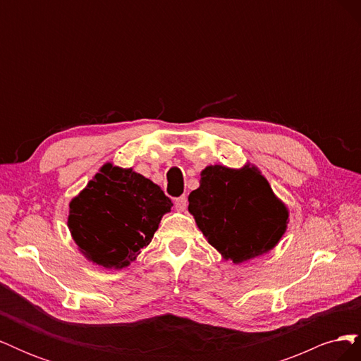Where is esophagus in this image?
Instances as JSON below:
<instances>
[{
    "instance_id": "obj_1",
    "label": "esophagus",
    "mask_w": 361,
    "mask_h": 361,
    "mask_svg": "<svg viewBox=\"0 0 361 361\" xmlns=\"http://www.w3.org/2000/svg\"><path fill=\"white\" fill-rule=\"evenodd\" d=\"M187 204H188V200L185 195H182V197H178L176 200H174V207H176V211L179 212H183L185 209H187Z\"/></svg>"
}]
</instances>
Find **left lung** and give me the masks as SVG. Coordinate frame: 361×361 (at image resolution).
Returning a JSON list of instances; mask_svg holds the SVG:
<instances>
[{"label": "left lung", "instance_id": "8db88e82", "mask_svg": "<svg viewBox=\"0 0 361 361\" xmlns=\"http://www.w3.org/2000/svg\"><path fill=\"white\" fill-rule=\"evenodd\" d=\"M197 227L226 260L243 264L274 248L288 228L289 211L256 166H207L188 195Z\"/></svg>", "mask_w": 361, "mask_h": 361}]
</instances>
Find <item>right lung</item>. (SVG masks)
<instances>
[{"label":"right lung","mask_w":361,"mask_h":361,"mask_svg":"<svg viewBox=\"0 0 361 361\" xmlns=\"http://www.w3.org/2000/svg\"><path fill=\"white\" fill-rule=\"evenodd\" d=\"M171 206L143 174L106 162L71 200L68 226L87 260L105 269H122L150 244Z\"/></svg>","instance_id":"1"}]
</instances>
